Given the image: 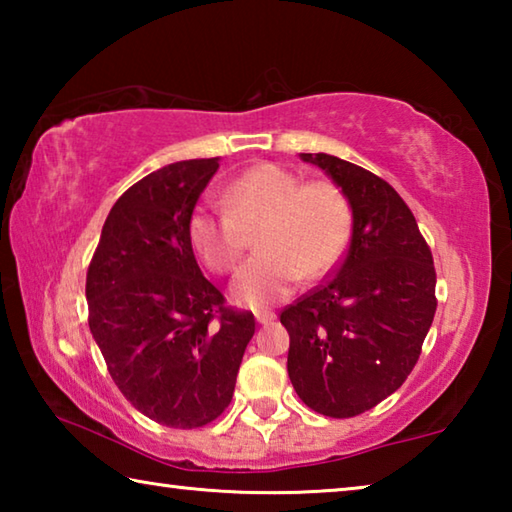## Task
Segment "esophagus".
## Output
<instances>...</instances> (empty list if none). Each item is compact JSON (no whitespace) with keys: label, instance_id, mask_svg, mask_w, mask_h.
<instances>
[{"label":"esophagus","instance_id":"esophagus-1","mask_svg":"<svg viewBox=\"0 0 512 512\" xmlns=\"http://www.w3.org/2000/svg\"><path fill=\"white\" fill-rule=\"evenodd\" d=\"M255 320L257 323L266 325V323H271V320H275V314L273 311H255Z\"/></svg>","mask_w":512,"mask_h":512}]
</instances>
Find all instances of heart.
Returning a JSON list of instances; mask_svg holds the SVG:
<instances>
[{"label": "heart", "mask_w": 512, "mask_h": 512, "mask_svg": "<svg viewBox=\"0 0 512 512\" xmlns=\"http://www.w3.org/2000/svg\"><path fill=\"white\" fill-rule=\"evenodd\" d=\"M221 205H203L189 219V239L216 275L237 268L248 235L259 230V255L241 268L232 300L266 307L287 298L296 284L332 273L352 232V207L339 185L302 183L280 164L264 162L225 185Z\"/></svg>", "instance_id": "b5f03b06"}]
</instances>
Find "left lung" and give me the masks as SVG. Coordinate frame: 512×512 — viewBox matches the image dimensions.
Segmentation results:
<instances>
[{"label": "left lung", "mask_w": 512, "mask_h": 512, "mask_svg": "<svg viewBox=\"0 0 512 512\" xmlns=\"http://www.w3.org/2000/svg\"><path fill=\"white\" fill-rule=\"evenodd\" d=\"M352 207L350 248L325 284L284 307L287 370L302 402L354 418L400 388L436 314V268L409 205L384 178L327 153H302Z\"/></svg>", "instance_id": "obj_1"}]
</instances>
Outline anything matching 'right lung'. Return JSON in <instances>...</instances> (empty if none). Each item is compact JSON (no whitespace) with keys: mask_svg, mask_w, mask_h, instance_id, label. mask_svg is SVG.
I'll list each match as a JSON object with an SVG mask.
<instances>
[{"mask_svg":"<svg viewBox=\"0 0 512 512\" xmlns=\"http://www.w3.org/2000/svg\"><path fill=\"white\" fill-rule=\"evenodd\" d=\"M219 158L173 162L128 187L85 280L88 323L112 381L146 418L205 427L228 409L250 311L225 305L196 264L189 219Z\"/></svg>","mask_w":512,"mask_h":512,"instance_id":"add662e5","label":"right lung"}]
</instances>
